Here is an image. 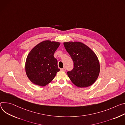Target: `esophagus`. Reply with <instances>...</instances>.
Segmentation results:
<instances>
[{"label": "esophagus", "mask_w": 125, "mask_h": 125, "mask_svg": "<svg viewBox=\"0 0 125 125\" xmlns=\"http://www.w3.org/2000/svg\"><path fill=\"white\" fill-rule=\"evenodd\" d=\"M61 71H62V72H65V71H66L65 67H63V68H61Z\"/></svg>", "instance_id": "obj_1"}]
</instances>
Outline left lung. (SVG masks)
Wrapping results in <instances>:
<instances>
[{
	"label": "left lung",
	"mask_w": 125,
	"mask_h": 125,
	"mask_svg": "<svg viewBox=\"0 0 125 125\" xmlns=\"http://www.w3.org/2000/svg\"><path fill=\"white\" fill-rule=\"evenodd\" d=\"M63 45L73 61V70L67 73L72 82L80 88L92 85L100 71L99 61L95 53L80 42H64Z\"/></svg>",
	"instance_id": "left-lung-1"
}]
</instances>
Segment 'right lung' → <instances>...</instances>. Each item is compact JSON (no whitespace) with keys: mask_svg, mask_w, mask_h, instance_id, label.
I'll return each mask as SVG.
<instances>
[{"mask_svg":"<svg viewBox=\"0 0 125 125\" xmlns=\"http://www.w3.org/2000/svg\"><path fill=\"white\" fill-rule=\"evenodd\" d=\"M58 42L45 40L36 45L28 54L25 62L26 75L33 84L45 86L60 71L53 54L60 45Z\"/></svg>","mask_w":125,"mask_h":125,"instance_id":"1","label":"right lung"}]
</instances>
